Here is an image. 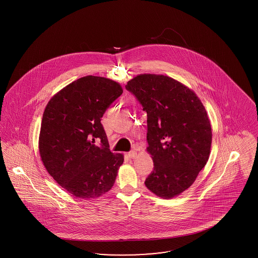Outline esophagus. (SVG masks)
Segmentation results:
<instances>
[{
    "mask_svg": "<svg viewBox=\"0 0 258 258\" xmlns=\"http://www.w3.org/2000/svg\"><path fill=\"white\" fill-rule=\"evenodd\" d=\"M127 156H128L130 159H135V157L137 156V153H136L135 151H131V152L127 154Z\"/></svg>",
    "mask_w": 258,
    "mask_h": 258,
    "instance_id": "obj_1",
    "label": "esophagus"
}]
</instances>
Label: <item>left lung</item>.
Masks as SVG:
<instances>
[{
  "instance_id": "left-lung-1",
  "label": "left lung",
  "mask_w": 258,
  "mask_h": 258,
  "mask_svg": "<svg viewBox=\"0 0 258 258\" xmlns=\"http://www.w3.org/2000/svg\"><path fill=\"white\" fill-rule=\"evenodd\" d=\"M125 89L147 112V152L154 170L145 185L157 197H177L208 161L212 128L206 109L192 90L166 75L139 74Z\"/></svg>"
}]
</instances>
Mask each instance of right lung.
Listing matches in <instances>:
<instances>
[{
  "label": "right lung",
  "instance_id": "1",
  "mask_svg": "<svg viewBox=\"0 0 258 258\" xmlns=\"http://www.w3.org/2000/svg\"><path fill=\"white\" fill-rule=\"evenodd\" d=\"M122 94L118 82L88 75L62 88L44 109L38 139L41 161L57 184L74 197L94 199L115 183L123 156L109 150L100 121Z\"/></svg>",
  "mask_w": 258,
  "mask_h": 258
}]
</instances>
